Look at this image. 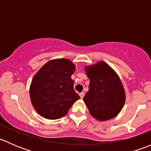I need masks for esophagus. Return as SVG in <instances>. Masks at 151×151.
<instances>
[{"mask_svg":"<svg viewBox=\"0 0 151 151\" xmlns=\"http://www.w3.org/2000/svg\"><path fill=\"white\" fill-rule=\"evenodd\" d=\"M84 96H85V93L84 92H82V93H80V98H81V99H83Z\"/></svg>","mask_w":151,"mask_h":151,"instance_id":"obj_1","label":"esophagus"}]
</instances>
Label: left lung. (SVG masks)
<instances>
[{"label":"left lung","mask_w":151,"mask_h":151,"mask_svg":"<svg viewBox=\"0 0 151 151\" xmlns=\"http://www.w3.org/2000/svg\"><path fill=\"white\" fill-rule=\"evenodd\" d=\"M85 70L90 84L83 101L91 115L99 121L115 118L123 109L126 101L121 79L104 61L85 66Z\"/></svg>","instance_id":"obj_1"}]
</instances>
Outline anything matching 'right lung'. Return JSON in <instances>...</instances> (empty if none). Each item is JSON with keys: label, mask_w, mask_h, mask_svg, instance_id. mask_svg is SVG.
Listing matches in <instances>:
<instances>
[{"label": "right lung", "mask_w": 151, "mask_h": 151, "mask_svg": "<svg viewBox=\"0 0 151 151\" xmlns=\"http://www.w3.org/2000/svg\"><path fill=\"white\" fill-rule=\"evenodd\" d=\"M75 65L66 58L51 60L33 77L30 86L32 105L43 118L59 119L68 112L80 97L71 78Z\"/></svg>", "instance_id": "1"}]
</instances>
